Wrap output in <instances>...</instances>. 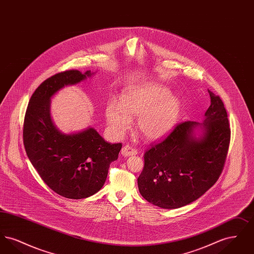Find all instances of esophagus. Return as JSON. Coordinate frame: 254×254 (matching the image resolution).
<instances>
[{
  "label": "esophagus",
  "instance_id": "obj_1",
  "mask_svg": "<svg viewBox=\"0 0 254 254\" xmlns=\"http://www.w3.org/2000/svg\"><path fill=\"white\" fill-rule=\"evenodd\" d=\"M137 149L134 148L130 145H126L123 148H122V154L124 156H133V155H136L137 154Z\"/></svg>",
  "mask_w": 254,
  "mask_h": 254
}]
</instances>
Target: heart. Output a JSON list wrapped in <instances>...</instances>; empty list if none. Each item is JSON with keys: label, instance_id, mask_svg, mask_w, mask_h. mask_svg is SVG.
Here are the masks:
<instances>
[{"label": "heart", "instance_id": "b5f03b06", "mask_svg": "<svg viewBox=\"0 0 254 254\" xmlns=\"http://www.w3.org/2000/svg\"><path fill=\"white\" fill-rule=\"evenodd\" d=\"M180 111L177 98L169 96L168 89L159 85H145L125 91L121 105L110 101L106 108V118L110 129L116 135L127 131L133 117L137 129L145 139L163 138L175 126Z\"/></svg>", "mask_w": 254, "mask_h": 254}]
</instances>
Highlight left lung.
<instances>
[{
    "instance_id": "8db88e82",
    "label": "left lung",
    "mask_w": 254,
    "mask_h": 254,
    "mask_svg": "<svg viewBox=\"0 0 254 254\" xmlns=\"http://www.w3.org/2000/svg\"><path fill=\"white\" fill-rule=\"evenodd\" d=\"M211 104L203 125L184 122L144 154L138 188L145 200L162 208H178L200 198L217 182L227 160L230 122L221 98L208 89ZM198 125L203 135L195 138Z\"/></svg>"
}]
</instances>
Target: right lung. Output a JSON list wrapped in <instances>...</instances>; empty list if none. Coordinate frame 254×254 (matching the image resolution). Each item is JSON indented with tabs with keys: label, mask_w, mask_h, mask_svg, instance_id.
Listing matches in <instances>:
<instances>
[{
	"label": "right lung",
	"mask_w": 254,
	"mask_h": 254,
	"mask_svg": "<svg viewBox=\"0 0 254 254\" xmlns=\"http://www.w3.org/2000/svg\"><path fill=\"white\" fill-rule=\"evenodd\" d=\"M77 69L57 73L37 87L24 115L23 138L26 154L40 177L57 194L83 199L98 192L109 165L118 159L122 144H110L92 127L63 134L50 118V98L64 85L90 76Z\"/></svg>",
	"instance_id": "add662e5"
}]
</instances>
